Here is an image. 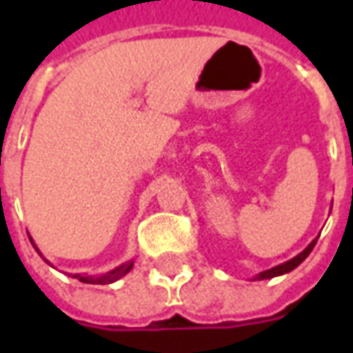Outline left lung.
<instances>
[{"label": "left lung", "instance_id": "8db88e82", "mask_svg": "<svg viewBox=\"0 0 353 353\" xmlns=\"http://www.w3.org/2000/svg\"><path fill=\"white\" fill-rule=\"evenodd\" d=\"M316 242H318V238L316 240H312L310 244H308V248L304 250V252H301L296 257H293V259L285 261V263H281V265L274 266V268H268V270H265V272H261L259 276H255V280H268V278H274V276H281V274H288L291 272L293 268H296V266L301 265L308 255H310V252L314 250V245H316Z\"/></svg>", "mask_w": 353, "mask_h": 353}]
</instances>
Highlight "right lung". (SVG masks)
<instances>
[{
  "instance_id": "add662e5",
  "label": "right lung",
  "mask_w": 353,
  "mask_h": 353,
  "mask_svg": "<svg viewBox=\"0 0 353 353\" xmlns=\"http://www.w3.org/2000/svg\"><path fill=\"white\" fill-rule=\"evenodd\" d=\"M30 240H32V238H30ZM32 244H34V242H32ZM34 248H35V244H34ZM35 252L41 255V252H39L37 248H35ZM43 259H45V257H43ZM47 263H49V261H47ZM132 265H134V263H132V261H128V263H124V265L117 266L115 270H111V272H108V274H101V276H83V274H73V278H77V280L83 281V283H101V285H103V283H113V281L121 280L124 274L130 272Z\"/></svg>"
}]
</instances>
